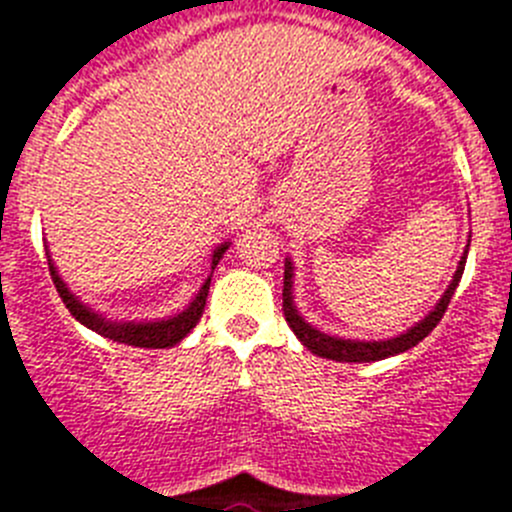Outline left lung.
<instances>
[{
	"label": "left lung",
	"mask_w": 512,
	"mask_h": 512,
	"mask_svg": "<svg viewBox=\"0 0 512 512\" xmlns=\"http://www.w3.org/2000/svg\"><path fill=\"white\" fill-rule=\"evenodd\" d=\"M464 262H467V255L459 260L457 275H454L451 285L446 288L444 296H441L439 306L428 313L421 324L413 326V329L405 331V334L395 336V339H388V342H352V339H334V336H326L321 334V331L311 329V326L298 316L296 306H293V296H290V288H293V267H290V262H285V275H283V316L285 321H288L290 329H293V334L303 342V347L311 349L316 357L336 359V362H377V359L393 357V354H400L405 352V349L416 347L421 339H426V336L436 329V324L441 321L446 308H449L451 296H454L459 280H462Z\"/></svg>",
	"instance_id": "left-lung-1"
}]
</instances>
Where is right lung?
<instances>
[{
	"mask_svg": "<svg viewBox=\"0 0 512 512\" xmlns=\"http://www.w3.org/2000/svg\"><path fill=\"white\" fill-rule=\"evenodd\" d=\"M227 247L229 245H222L214 250L211 273H214V267L219 265V260H222V255L227 252ZM48 267H50V278H53L55 283V290H58V296L63 298V303H66V308L71 311L73 319L81 321L84 326H89V329L96 331V334L107 336V339H112V342L130 344V347H145V349L173 347V344L181 342L183 336L191 334L193 326L201 321V313H204L206 296H209V283H211V278L206 280L204 288L199 290V296L193 298L191 306H188L183 313H178V316H173V319L155 321V324H117V321L112 324V321H104L101 316H96L94 311H89L84 303H78L76 298H73V293L63 285V280L58 278V273H55V267L50 260H48Z\"/></svg>",
	"mask_w": 512,
	"mask_h": 512,
	"instance_id": "right-lung-1",
	"label": "right lung"
}]
</instances>
